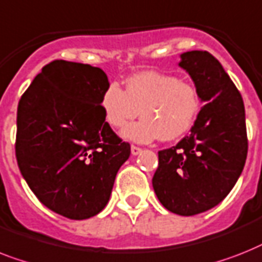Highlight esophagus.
<instances>
[{"mask_svg": "<svg viewBox=\"0 0 262 262\" xmlns=\"http://www.w3.org/2000/svg\"><path fill=\"white\" fill-rule=\"evenodd\" d=\"M130 152H132V155H133V156H136V155H138V153L141 152V148H138V146H136V145H132L130 146Z\"/></svg>", "mask_w": 262, "mask_h": 262, "instance_id": "obj_1", "label": "esophagus"}]
</instances>
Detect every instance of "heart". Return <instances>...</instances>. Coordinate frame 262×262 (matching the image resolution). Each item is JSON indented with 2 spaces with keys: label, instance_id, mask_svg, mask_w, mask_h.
Returning <instances> with one entry per match:
<instances>
[{
  "label": "heart",
  "instance_id": "1",
  "mask_svg": "<svg viewBox=\"0 0 262 262\" xmlns=\"http://www.w3.org/2000/svg\"><path fill=\"white\" fill-rule=\"evenodd\" d=\"M201 107L193 84L160 71H142L126 79V90L117 82L106 87L101 109L106 122L120 129L141 112L142 120L126 126L122 136L135 142L160 137L172 141L190 130Z\"/></svg>",
  "mask_w": 262,
  "mask_h": 262
}]
</instances>
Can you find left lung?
Returning a JSON list of instances; mask_svg holds the SVG:
<instances>
[{"label": "left lung", "mask_w": 262, "mask_h": 262, "mask_svg": "<svg viewBox=\"0 0 262 262\" xmlns=\"http://www.w3.org/2000/svg\"><path fill=\"white\" fill-rule=\"evenodd\" d=\"M180 59L205 105L190 135L159 152L152 184L167 210L190 216L215 207L234 187L248 136L242 97L220 61L207 51L184 52Z\"/></svg>", "instance_id": "obj_1"}]
</instances>
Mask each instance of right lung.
I'll return each instance as SVG.
<instances>
[{"label": "right lung", "instance_id": "add662e5", "mask_svg": "<svg viewBox=\"0 0 262 262\" xmlns=\"http://www.w3.org/2000/svg\"><path fill=\"white\" fill-rule=\"evenodd\" d=\"M109 86L101 69L54 60L42 67L17 107L16 157L42 205L70 220H87L110 199L130 145L101 109Z\"/></svg>", "mask_w": 262, "mask_h": 262}]
</instances>
